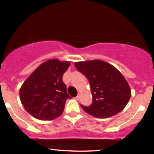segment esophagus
<instances>
[{
  "instance_id": "esophagus-1",
  "label": "esophagus",
  "mask_w": 154,
  "mask_h": 154,
  "mask_svg": "<svg viewBox=\"0 0 154 154\" xmlns=\"http://www.w3.org/2000/svg\"><path fill=\"white\" fill-rule=\"evenodd\" d=\"M79 98H80V94H79V93H78V95H77V97H75V99L79 100Z\"/></svg>"
}]
</instances>
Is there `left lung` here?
I'll list each match as a JSON object with an SVG mask.
<instances>
[{
    "mask_svg": "<svg viewBox=\"0 0 154 154\" xmlns=\"http://www.w3.org/2000/svg\"><path fill=\"white\" fill-rule=\"evenodd\" d=\"M75 65L90 82L93 102L90 106L81 105L86 113L103 119L125 109L131 97V90L116 67L101 60L78 61Z\"/></svg>",
    "mask_w": 154,
    "mask_h": 154,
    "instance_id": "left-lung-1",
    "label": "left lung"
}]
</instances>
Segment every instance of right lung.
Returning a JSON list of instances; mask_svg holds the SVG:
<instances>
[{
	"mask_svg": "<svg viewBox=\"0 0 154 154\" xmlns=\"http://www.w3.org/2000/svg\"><path fill=\"white\" fill-rule=\"evenodd\" d=\"M69 66V61L49 59L24 81L19 96L29 114L40 120H53L62 114L66 100L70 98L62 77Z\"/></svg>",
	"mask_w": 154,
	"mask_h": 154,
	"instance_id": "1",
	"label": "right lung"
}]
</instances>
